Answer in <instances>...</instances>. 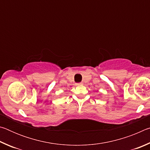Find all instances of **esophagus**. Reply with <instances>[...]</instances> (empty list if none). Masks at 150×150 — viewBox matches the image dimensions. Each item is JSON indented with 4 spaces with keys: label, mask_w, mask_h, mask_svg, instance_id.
Masks as SVG:
<instances>
[{
    "label": "esophagus",
    "mask_w": 150,
    "mask_h": 150,
    "mask_svg": "<svg viewBox=\"0 0 150 150\" xmlns=\"http://www.w3.org/2000/svg\"><path fill=\"white\" fill-rule=\"evenodd\" d=\"M83 83H76V86H78V85H82Z\"/></svg>",
    "instance_id": "esophagus-1"
}]
</instances>
